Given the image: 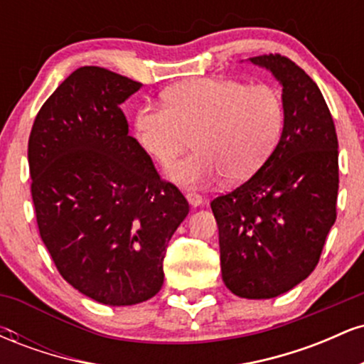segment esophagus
<instances>
[{
  "mask_svg": "<svg viewBox=\"0 0 364 364\" xmlns=\"http://www.w3.org/2000/svg\"><path fill=\"white\" fill-rule=\"evenodd\" d=\"M186 200L190 202L191 207H198V205H202V203H203L202 195H198L196 191H186Z\"/></svg>",
  "mask_w": 364,
  "mask_h": 364,
  "instance_id": "obj_1",
  "label": "esophagus"
}]
</instances>
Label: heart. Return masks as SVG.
<instances>
[{
  "label": "heart",
  "instance_id": "heart-1",
  "mask_svg": "<svg viewBox=\"0 0 364 364\" xmlns=\"http://www.w3.org/2000/svg\"><path fill=\"white\" fill-rule=\"evenodd\" d=\"M147 104L135 118L136 140L159 164L169 166L190 145L196 152L168 171L183 186L252 178L277 145L284 127L282 95L269 83L195 78Z\"/></svg>",
  "mask_w": 364,
  "mask_h": 364
}]
</instances>
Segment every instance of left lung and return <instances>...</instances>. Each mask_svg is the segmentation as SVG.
Returning <instances> with one entry per match:
<instances>
[{
    "label": "left lung",
    "instance_id": "obj_1",
    "mask_svg": "<svg viewBox=\"0 0 364 364\" xmlns=\"http://www.w3.org/2000/svg\"><path fill=\"white\" fill-rule=\"evenodd\" d=\"M282 85L277 147L248 181L210 202L219 228L220 269L240 298L269 299L315 270L337 217L339 141L316 83L289 58H250Z\"/></svg>",
    "mask_w": 364,
    "mask_h": 364
}]
</instances>
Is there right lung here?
<instances>
[{"mask_svg":"<svg viewBox=\"0 0 364 364\" xmlns=\"http://www.w3.org/2000/svg\"><path fill=\"white\" fill-rule=\"evenodd\" d=\"M141 87L82 66L49 95L28 136L39 235L58 272L94 301L128 306L156 296L166 248L190 212L128 135L123 104Z\"/></svg>","mask_w":364,"mask_h":364,"instance_id":"obj_1","label":"right lung"}]
</instances>
